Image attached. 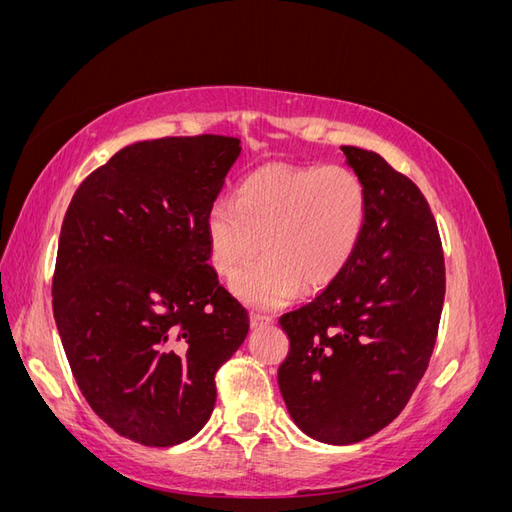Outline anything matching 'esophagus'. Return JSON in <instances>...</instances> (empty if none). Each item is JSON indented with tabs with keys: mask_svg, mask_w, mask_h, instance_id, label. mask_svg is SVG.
Here are the masks:
<instances>
[{
	"mask_svg": "<svg viewBox=\"0 0 512 512\" xmlns=\"http://www.w3.org/2000/svg\"><path fill=\"white\" fill-rule=\"evenodd\" d=\"M250 324H252V329H256V327H265V324H273V318H271V316H265V314H256V312H252V314H250Z\"/></svg>",
	"mask_w": 512,
	"mask_h": 512,
	"instance_id": "34e87169",
	"label": "esophagus"
}]
</instances>
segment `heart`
<instances>
[{"label": "heart", "mask_w": 512, "mask_h": 512, "mask_svg": "<svg viewBox=\"0 0 512 512\" xmlns=\"http://www.w3.org/2000/svg\"><path fill=\"white\" fill-rule=\"evenodd\" d=\"M365 220L367 192L354 170L275 162L239 183L235 203L211 205L209 258L215 271L230 275L262 247L265 256L232 277L230 290L256 307H282L344 273Z\"/></svg>", "instance_id": "1"}]
</instances>
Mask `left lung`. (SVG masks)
<instances>
[{"label": "left lung", "mask_w": 512, "mask_h": 512, "mask_svg": "<svg viewBox=\"0 0 512 512\" xmlns=\"http://www.w3.org/2000/svg\"><path fill=\"white\" fill-rule=\"evenodd\" d=\"M367 192L350 265L280 318L290 352L277 371L286 408L309 438L354 444L406 408L436 344L444 254L421 190L374 151L342 147Z\"/></svg>", "instance_id": "left-lung-1"}]
</instances>
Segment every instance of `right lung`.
Listing matches in <instances>:
<instances>
[{
	"instance_id": "add662e5",
	"label": "right lung",
	"mask_w": 512,
	"mask_h": 512,
	"mask_svg": "<svg viewBox=\"0 0 512 512\" xmlns=\"http://www.w3.org/2000/svg\"><path fill=\"white\" fill-rule=\"evenodd\" d=\"M239 153V138L213 134L128 145L79 185L61 224V344L91 410L138 444L175 446L205 427L215 371L250 331L205 230Z\"/></svg>"
}]
</instances>
